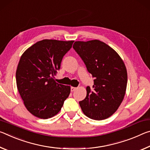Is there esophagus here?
<instances>
[{"label": "esophagus", "instance_id": "obj_1", "mask_svg": "<svg viewBox=\"0 0 150 150\" xmlns=\"http://www.w3.org/2000/svg\"><path fill=\"white\" fill-rule=\"evenodd\" d=\"M77 89V88H76V87H71V88H70V90H71V92H74V91H75Z\"/></svg>", "mask_w": 150, "mask_h": 150}]
</instances>
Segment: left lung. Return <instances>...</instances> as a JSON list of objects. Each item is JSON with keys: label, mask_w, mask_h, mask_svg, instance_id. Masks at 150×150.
Here are the masks:
<instances>
[{"label": "left lung", "mask_w": 150, "mask_h": 150, "mask_svg": "<svg viewBox=\"0 0 150 150\" xmlns=\"http://www.w3.org/2000/svg\"><path fill=\"white\" fill-rule=\"evenodd\" d=\"M73 48L94 78L93 91L88 86L86 97L79 102L81 109L92 120L106 119L117 110L126 94V66L114 49L98 40L76 41Z\"/></svg>", "instance_id": "1"}]
</instances>
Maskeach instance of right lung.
<instances>
[{
    "label": "right lung",
    "instance_id": "obj_1",
    "mask_svg": "<svg viewBox=\"0 0 150 150\" xmlns=\"http://www.w3.org/2000/svg\"><path fill=\"white\" fill-rule=\"evenodd\" d=\"M74 41L45 39L24 52L16 72V86L26 109L34 116L48 119L62 108L70 87L56 83L55 74Z\"/></svg>",
    "mask_w": 150,
    "mask_h": 150
}]
</instances>
